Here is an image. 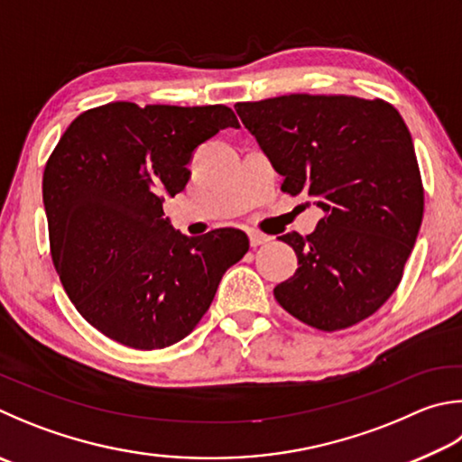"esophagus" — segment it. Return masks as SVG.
Wrapping results in <instances>:
<instances>
[{
	"label": "esophagus",
	"mask_w": 462,
	"mask_h": 462,
	"mask_svg": "<svg viewBox=\"0 0 462 462\" xmlns=\"http://www.w3.org/2000/svg\"><path fill=\"white\" fill-rule=\"evenodd\" d=\"M248 240H250V246L256 248V246L266 245V242L271 240V238H268L266 234H260V232H254V230H253V232H248Z\"/></svg>",
	"instance_id": "34e87169"
}]
</instances>
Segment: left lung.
<instances>
[{"label": "left lung", "mask_w": 462, "mask_h": 462, "mask_svg": "<svg viewBox=\"0 0 462 462\" xmlns=\"http://www.w3.org/2000/svg\"><path fill=\"white\" fill-rule=\"evenodd\" d=\"M236 113L282 175L281 189L323 209L309 236H281L299 268L274 299L321 331L374 315L400 284L422 224L424 188L404 119L382 98L346 95H284L238 103Z\"/></svg>", "instance_id": "1"}]
</instances>
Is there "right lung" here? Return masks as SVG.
<instances>
[{"label": "right lung", "instance_id": "right-lung-1", "mask_svg": "<svg viewBox=\"0 0 462 462\" xmlns=\"http://www.w3.org/2000/svg\"><path fill=\"white\" fill-rule=\"evenodd\" d=\"M240 127L224 105L108 103L79 115L50 155L42 194L50 253L87 321L135 349H163L194 331L246 234L186 236L163 217L186 188L198 145Z\"/></svg>", "mask_w": 462, "mask_h": 462}]
</instances>
